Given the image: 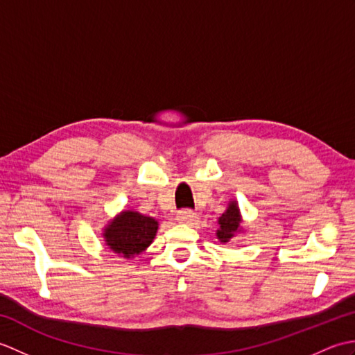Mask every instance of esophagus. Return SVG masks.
Instances as JSON below:
<instances>
[{"instance_id":"esophagus-1","label":"esophagus","mask_w":355,"mask_h":355,"mask_svg":"<svg viewBox=\"0 0 355 355\" xmlns=\"http://www.w3.org/2000/svg\"><path fill=\"white\" fill-rule=\"evenodd\" d=\"M177 220L180 223L189 224V223H192L195 220V212H193V210H191V209L178 210V212H177Z\"/></svg>"}]
</instances>
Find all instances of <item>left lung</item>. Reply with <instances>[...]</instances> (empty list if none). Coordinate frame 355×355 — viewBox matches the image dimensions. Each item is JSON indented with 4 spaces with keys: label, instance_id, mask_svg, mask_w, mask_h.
<instances>
[{
    "label": "left lung",
    "instance_id": "obj_1",
    "mask_svg": "<svg viewBox=\"0 0 355 355\" xmlns=\"http://www.w3.org/2000/svg\"><path fill=\"white\" fill-rule=\"evenodd\" d=\"M218 223H220V230L216 232V236L221 241V243H227V241L233 236V233L238 230L239 223H241L239 210H238V206L235 201L230 202L229 209L220 216Z\"/></svg>",
    "mask_w": 355,
    "mask_h": 355
}]
</instances>
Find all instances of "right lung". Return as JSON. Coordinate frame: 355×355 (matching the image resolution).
Segmentation results:
<instances>
[{
  "mask_svg": "<svg viewBox=\"0 0 355 355\" xmlns=\"http://www.w3.org/2000/svg\"><path fill=\"white\" fill-rule=\"evenodd\" d=\"M157 229L158 223L154 218L128 210L108 225L105 239L112 252L130 258L141 253L153 243Z\"/></svg>",
  "mask_w": 355,
  "mask_h": 355,
  "instance_id": "add662e5",
  "label": "right lung"
}]
</instances>
